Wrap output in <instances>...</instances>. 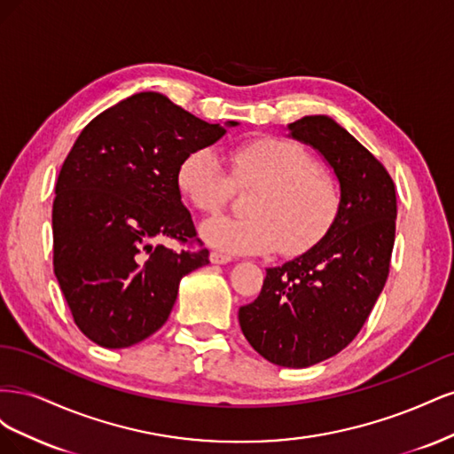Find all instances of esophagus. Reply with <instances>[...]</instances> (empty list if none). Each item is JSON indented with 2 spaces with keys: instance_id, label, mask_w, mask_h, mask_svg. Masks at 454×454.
Segmentation results:
<instances>
[{
  "instance_id": "obj_1",
  "label": "esophagus",
  "mask_w": 454,
  "mask_h": 454,
  "mask_svg": "<svg viewBox=\"0 0 454 454\" xmlns=\"http://www.w3.org/2000/svg\"><path fill=\"white\" fill-rule=\"evenodd\" d=\"M210 261L214 265H227V263H231L232 257L227 255V254H222V252H212Z\"/></svg>"
}]
</instances>
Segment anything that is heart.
Returning a JSON list of instances; mask_svg holds the SVG:
<instances>
[{"label":"heart","instance_id":"1","mask_svg":"<svg viewBox=\"0 0 454 454\" xmlns=\"http://www.w3.org/2000/svg\"><path fill=\"white\" fill-rule=\"evenodd\" d=\"M231 170L214 149L197 147L180 160L176 184L199 212L215 214L239 187H259L248 217H214L200 229L212 248L257 255H297L318 244L337 222L340 191L318 160L297 142L254 138L229 151Z\"/></svg>","mask_w":454,"mask_h":454}]
</instances>
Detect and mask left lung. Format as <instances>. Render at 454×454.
<instances>
[{"instance_id":"left-lung-1","label":"left lung","mask_w":454,"mask_h":454,"mask_svg":"<svg viewBox=\"0 0 454 454\" xmlns=\"http://www.w3.org/2000/svg\"><path fill=\"white\" fill-rule=\"evenodd\" d=\"M287 130L333 168L340 212L310 250L267 269L239 322L265 360L299 369L332 358L360 333L388 278L397 204L387 168L332 117L307 115Z\"/></svg>"}]
</instances>
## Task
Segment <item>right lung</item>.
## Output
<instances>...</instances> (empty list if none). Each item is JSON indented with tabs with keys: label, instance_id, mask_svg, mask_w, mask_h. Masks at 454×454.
<instances>
[{
	"label": "right lung",
	"instance_id": "right-lung-1",
	"mask_svg": "<svg viewBox=\"0 0 454 454\" xmlns=\"http://www.w3.org/2000/svg\"><path fill=\"white\" fill-rule=\"evenodd\" d=\"M227 127L239 122L227 121ZM159 92H140L94 117L67 153L52 202V265L74 322L104 348H127L168 320L180 280L208 250L176 184L191 149L225 134Z\"/></svg>",
	"mask_w": 454,
	"mask_h": 454
}]
</instances>
